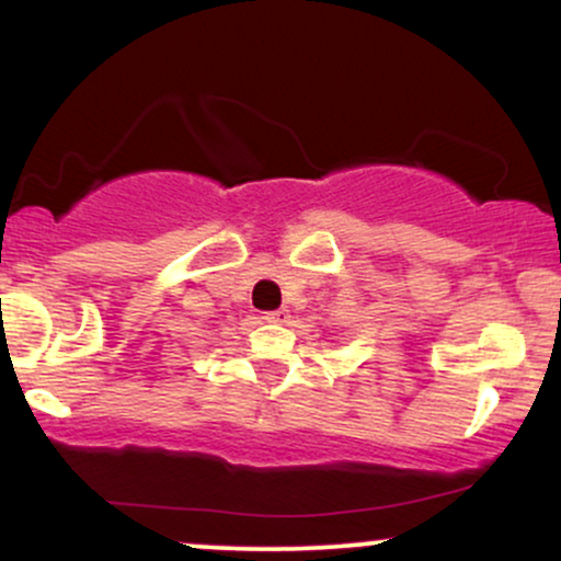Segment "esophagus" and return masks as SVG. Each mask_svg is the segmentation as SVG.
I'll return each instance as SVG.
<instances>
[{"label":"esophagus","mask_w":561,"mask_h":561,"mask_svg":"<svg viewBox=\"0 0 561 561\" xmlns=\"http://www.w3.org/2000/svg\"><path fill=\"white\" fill-rule=\"evenodd\" d=\"M266 321H272V324H287L289 311H287V308H276V311L266 313Z\"/></svg>","instance_id":"obj_1"}]
</instances>
